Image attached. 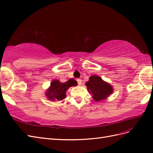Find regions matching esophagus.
I'll return each mask as SVG.
<instances>
[{"label":"esophagus","instance_id":"esophagus-1","mask_svg":"<svg viewBox=\"0 0 153 153\" xmlns=\"http://www.w3.org/2000/svg\"><path fill=\"white\" fill-rule=\"evenodd\" d=\"M77 83L79 85H81L82 84V80L81 79H77Z\"/></svg>","mask_w":153,"mask_h":153}]
</instances>
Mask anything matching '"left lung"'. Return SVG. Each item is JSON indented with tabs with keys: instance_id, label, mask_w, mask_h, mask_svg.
Listing matches in <instances>:
<instances>
[{
	"instance_id": "left-lung-1",
	"label": "left lung",
	"mask_w": 153,
	"mask_h": 153,
	"mask_svg": "<svg viewBox=\"0 0 153 153\" xmlns=\"http://www.w3.org/2000/svg\"><path fill=\"white\" fill-rule=\"evenodd\" d=\"M85 85L89 93L92 94L93 99L97 102L106 99L113 91V86L110 83L96 75L90 76Z\"/></svg>"
}]
</instances>
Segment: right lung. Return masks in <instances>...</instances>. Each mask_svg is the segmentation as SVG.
Listing matches in <instances>:
<instances>
[{
  "label": "right lung",
  "instance_id": "add662e5",
  "mask_svg": "<svg viewBox=\"0 0 153 153\" xmlns=\"http://www.w3.org/2000/svg\"><path fill=\"white\" fill-rule=\"evenodd\" d=\"M77 81L71 79L65 82H61L58 79H54L51 82L49 88L45 91L47 98L51 101H62L66 97V91L71 86H77Z\"/></svg>",
  "mask_w": 153,
  "mask_h": 153
}]
</instances>
